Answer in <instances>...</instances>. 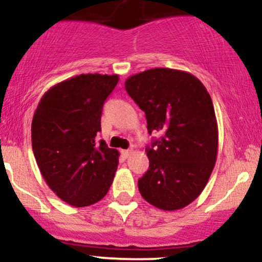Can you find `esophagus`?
Wrapping results in <instances>:
<instances>
[{"mask_svg":"<svg viewBox=\"0 0 262 262\" xmlns=\"http://www.w3.org/2000/svg\"><path fill=\"white\" fill-rule=\"evenodd\" d=\"M130 150H122V155L123 156H124V158L125 159H127L128 158V156H129V154H130Z\"/></svg>","mask_w":262,"mask_h":262,"instance_id":"34e87169","label":"esophagus"}]
</instances>
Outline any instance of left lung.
I'll use <instances>...</instances> for the list:
<instances>
[{
    "label": "left lung",
    "instance_id": "obj_1",
    "mask_svg": "<svg viewBox=\"0 0 262 262\" xmlns=\"http://www.w3.org/2000/svg\"><path fill=\"white\" fill-rule=\"evenodd\" d=\"M132 100L144 111L148 133H160L146 146L149 169L138 181L146 202L176 210L206 187L217 160L218 127L212 98L193 75L156 68L125 81Z\"/></svg>",
    "mask_w": 262,
    "mask_h": 262
}]
</instances>
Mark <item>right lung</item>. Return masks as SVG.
<instances>
[{
    "label": "right lung",
    "mask_w": 262,
    "mask_h": 262,
    "mask_svg": "<svg viewBox=\"0 0 262 262\" xmlns=\"http://www.w3.org/2000/svg\"><path fill=\"white\" fill-rule=\"evenodd\" d=\"M118 75L81 74L44 93L32 122V146L45 182L74 207H87L107 194L119 152L103 140L102 107Z\"/></svg>",
    "instance_id": "1"
}]
</instances>
